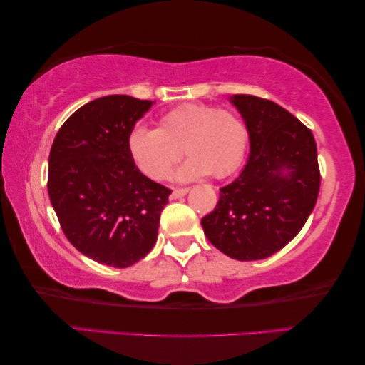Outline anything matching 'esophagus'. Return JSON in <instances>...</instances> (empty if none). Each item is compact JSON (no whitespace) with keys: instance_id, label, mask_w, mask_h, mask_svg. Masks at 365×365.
<instances>
[{"instance_id":"obj_1","label":"esophagus","mask_w":365,"mask_h":365,"mask_svg":"<svg viewBox=\"0 0 365 365\" xmlns=\"http://www.w3.org/2000/svg\"><path fill=\"white\" fill-rule=\"evenodd\" d=\"M189 192V187H178V189H173L171 192V199H179V197H184Z\"/></svg>"}]
</instances>
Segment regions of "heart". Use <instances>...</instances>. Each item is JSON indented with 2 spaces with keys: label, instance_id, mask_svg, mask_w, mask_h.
<instances>
[{
  "label": "heart",
  "instance_id": "b5f03b06",
  "mask_svg": "<svg viewBox=\"0 0 365 365\" xmlns=\"http://www.w3.org/2000/svg\"><path fill=\"white\" fill-rule=\"evenodd\" d=\"M249 130L235 113L217 106L186 103L160 119V128L135 126L129 133L128 148L135 165L152 179H165L181 158L189 155L176 178L189 181L205 175L226 178L246 157Z\"/></svg>",
  "mask_w": 365,
  "mask_h": 365
}]
</instances>
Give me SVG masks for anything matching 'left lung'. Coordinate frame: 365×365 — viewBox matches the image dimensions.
<instances>
[{"instance_id":"1","label":"left lung","mask_w":365,"mask_h":365,"mask_svg":"<svg viewBox=\"0 0 365 365\" xmlns=\"http://www.w3.org/2000/svg\"><path fill=\"white\" fill-rule=\"evenodd\" d=\"M246 123L250 153L235 181L220 189L202 228L231 259L260 260L302 230L320 189L317 145L310 129L272 100L232 95Z\"/></svg>"}]
</instances>
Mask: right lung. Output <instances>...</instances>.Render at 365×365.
Masks as SVG:
<instances>
[{"label":"right lung","mask_w":365,"mask_h":365,"mask_svg":"<svg viewBox=\"0 0 365 365\" xmlns=\"http://www.w3.org/2000/svg\"><path fill=\"white\" fill-rule=\"evenodd\" d=\"M150 100L108 95L88 101L58 130L48 160V195L68 241L101 265L126 268L157 242L171 190L142 175L129 133Z\"/></svg>","instance_id":"right-lung-1"}]
</instances>
